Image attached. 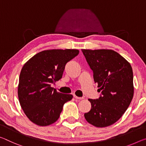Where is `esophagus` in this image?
Wrapping results in <instances>:
<instances>
[{
    "label": "esophagus",
    "mask_w": 146,
    "mask_h": 146,
    "mask_svg": "<svg viewBox=\"0 0 146 146\" xmlns=\"http://www.w3.org/2000/svg\"><path fill=\"white\" fill-rule=\"evenodd\" d=\"M73 97H74V98H75L76 99H78V100H81V99H84V98H80V97L76 96L75 95H73Z\"/></svg>",
    "instance_id": "obj_1"
}]
</instances>
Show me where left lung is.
I'll list each match as a JSON object with an SVG mask.
<instances>
[{
    "label": "left lung",
    "mask_w": 146,
    "mask_h": 146,
    "mask_svg": "<svg viewBox=\"0 0 146 146\" xmlns=\"http://www.w3.org/2000/svg\"><path fill=\"white\" fill-rule=\"evenodd\" d=\"M98 83L99 99L88 101L91 109L85 113L89 123L105 127L115 123L128 108L133 98V73L131 64L110 49H82Z\"/></svg>",
    "instance_id": "left-lung-1"
}]
</instances>
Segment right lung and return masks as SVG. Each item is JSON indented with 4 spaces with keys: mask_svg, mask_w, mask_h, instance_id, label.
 Instances as JSON below:
<instances>
[{
    "mask_svg": "<svg viewBox=\"0 0 146 146\" xmlns=\"http://www.w3.org/2000/svg\"><path fill=\"white\" fill-rule=\"evenodd\" d=\"M77 49H52L37 53L21 71L18 98L28 118L39 126L56 121L65 103L73 96L58 92L51 84L62 77L66 64L77 56Z\"/></svg>",
    "mask_w": 146,
    "mask_h": 146,
    "instance_id": "add662e5",
    "label": "right lung"
}]
</instances>
